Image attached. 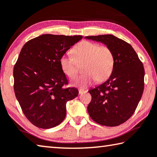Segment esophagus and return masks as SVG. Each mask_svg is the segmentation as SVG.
Segmentation results:
<instances>
[{
    "mask_svg": "<svg viewBox=\"0 0 157 157\" xmlns=\"http://www.w3.org/2000/svg\"><path fill=\"white\" fill-rule=\"evenodd\" d=\"M85 92H86V91L84 90V89H79V94H84V93H85Z\"/></svg>",
    "mask_w": 157,
    "mask_h": 157,
    "instance_id": "obj_1",
    "label": "esophagus"
}]
</instances>
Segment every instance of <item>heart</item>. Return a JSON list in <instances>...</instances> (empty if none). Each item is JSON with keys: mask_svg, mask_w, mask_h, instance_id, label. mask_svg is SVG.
<instances>
[{"mask_svg": "<svg viewBox=\"0 0 157 157\" xmlns=\"http://www.w3.org/2000/svg\"><path fill=\"white\" fill-rule=\"evenodd\" d=\"M72 56L63 54L59 63L63 73L73 78L78 73L77 63H83L82 75L74 79L73 84L80 87H87L94 82H103L113 73L114 57L113 51L108 47L99 46L89 41H82L71 50Z\"/></svg>", "mask_w": 157, "mask_h": 157, "instance_id": "heart-1", "label": "heart"}]
</instances>
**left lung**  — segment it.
Listing matches in <instances>:
<instances>
[{"mask_svg":"<svg viewBox=\"0 0 157 157\" xmlns=\"http://www.w3.org/2000/svg\"><path fill=\"white\" fill-rule=\"evenodd\" d=\"M113 51L114 65L107 80L89 91L91 101L89 116L101 125L116 126L133 115L143 95L145 70L130 44L113 35L86 36Z\"/></svg>","mask_w":157,"mask_h":157,"instance_id":"left-lung-1","label":"left lung"}]
</instances>
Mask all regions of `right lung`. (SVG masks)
<instances>
[{
	"mask_svg": "<svg viewBox=\"0 0 157 157\" xmlns=\"http://www.w3.org/2000/svg\"><path fill=\"white\" fill-rule=\"evenodd\" d=\"M82 36L44 34L27 42L14 67V89L26 117L37 127L51 128L66 115V103L78 96L68 84L59 59Z\"/></svg>",
	"mask_w": 157,
	"mask_h": 157,
	"instance_id": "1",
	"label": "right lung"
}]
</instances>
